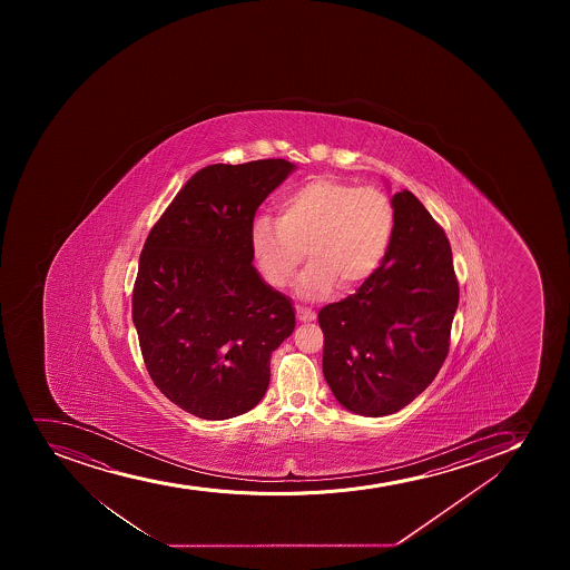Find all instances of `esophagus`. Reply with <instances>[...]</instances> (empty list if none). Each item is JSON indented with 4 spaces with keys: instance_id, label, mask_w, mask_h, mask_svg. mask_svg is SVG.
Returning a JSON list of instances; mask_svg holds the SVG:
<instances>
[{
    "instance_id": "1",
    "label": "esophagus",
    "mask_w": 570,
    "mask_h": 570,
    "mask_svg": "<svg viewBox=\"0 0 570 570\" xmlns=\"http://www.w3.org/2000/svg\"><path fill=\"white\" fill-rule=\"evenodd\" d=\"M295 312H297V320H299V322L306 323L316 320V314L312 311H306L303 306H295Z\"/></svg>"
}]
</instances>
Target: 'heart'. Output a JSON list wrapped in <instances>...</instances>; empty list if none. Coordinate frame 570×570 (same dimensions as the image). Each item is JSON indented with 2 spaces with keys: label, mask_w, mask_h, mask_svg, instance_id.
<instances>
[{
  "label": "heart",
  "mask_w": 570,
  "mask_h": 570,
  "mask_svg": "<svg viewBox=\"0 0 570 570\" xmlns=\"http://www.w3.org/2000/svg\"><path fill=\"white\" fill-rule=\"evenodd\" d=\"M395 209L386 193L333 178H316L286 193L278 219L259 215L250 226L254 259L265 278L284 288L306 256L297 292L317 299L353 289L383 264L394 236Z\"/></svg>",
  "instance_id": "b5f03b06"
}]
</instances>
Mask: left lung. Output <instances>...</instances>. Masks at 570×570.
<instances>
[{
    "mask_svg": "<svg viewBox=\"0 0 570 570\" xmlns=\"http://www.w3.org/2000/svg\"><path fill=\"white\" fill-rule=\"evenodd\" d=\"M383 264L356 294L323 306V375L362 416H389L433 383L450 350L459 284L444 230L411 191L392 197Z\"/></svg>",
    "mask_w": 570,
    "mask_h": 570,
    "instance_id": "obj_1",
    "label": "left lung"
}]
</instances>
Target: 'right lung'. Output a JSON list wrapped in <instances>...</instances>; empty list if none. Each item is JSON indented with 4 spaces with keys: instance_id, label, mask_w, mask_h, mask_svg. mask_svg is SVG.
Listing matches in <instances>:
<instances>
[{
    "instance_id": "obj_1",
    "label": "right lung",
    "mask_w": 570,
    "mask_h": 570,
    "mask_svg": "<svg viewBox=\"0 0 570 570\" xmlns=\"http://www.w3.org/2000/svg\"><path fill=\"white\" fill-rule=\"evenodd\" d=\"M286 159L215 164L181 187L148 234L131 317L154 384L204 420L258 405L271 353L294 333L292 301L253 265L259 204L294 170Z\"/></svg>"
}]
</instances>
